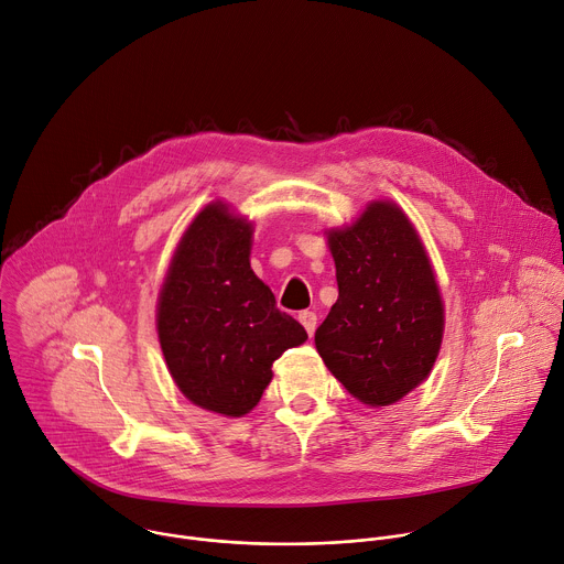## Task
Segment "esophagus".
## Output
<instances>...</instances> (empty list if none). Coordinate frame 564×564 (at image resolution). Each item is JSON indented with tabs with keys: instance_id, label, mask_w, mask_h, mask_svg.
<instances>
[{
	"instance_id": "obj_1",
	"label": "esophagus",
	"mask_w": 564,
	"mask_h": 564,
	"mask_svg": "<svg viewBox=\"0 0 564 564\" xmlns=\"http://www.w3.org/2000/svg\"><path fill=\"white\" fill-rule=\"evenodd\" d=\"M299 321L303 324V328L307 330V335L312 337L314 330H316V314L312 310H303V312H299Z\"/></svg>"
}]
</instances>
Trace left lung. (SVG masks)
Returning a JSON list of instances; mask_svg holds the SVG:
<instances>
[{"mask_svg":"<svg viewBox=\"0 0 564 564\" xmlns=\"http://www.w3.org/2000/svg\"><path fill=\"white\" fill-rule=\"evenodd\" d=\"M339 299L314 333L316 350L368 406H390L417 388L437 359L444 303L422 240L390 200L330 229Z\"/></svg>","mask_w":564,"mask_h":564,"instance_id":"left-lung-1","label":"left lung"}]
</instances>
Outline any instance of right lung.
Masks as SVG:
<instances>
[{"instance_id": "1", "label": "right lung", "mask_w": 564, "mask_h": 564, "mask_svg": "<svg viewBox=\"0 0 564 564\" xmlns=\"http://www.w3.org/2000/svg\"><path fill=\"white\" fill-rule=\"evenodd\" d=\"M252 223L209 203L187 227L158 296V339L192 404L225 415L250 413L272 364L307 339L252 272Z\"/></svg>"}]
</instances>
